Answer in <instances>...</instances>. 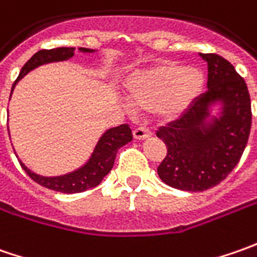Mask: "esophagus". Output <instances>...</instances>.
<instances>
[{"mask_svg":"<svg viewBox=\"0 0 257 257\" xmlns=\"http://www.w3.org/2000/svg\"><path fill=\"white\" fill-rule=\"evenodd\" d=\"M133 137L136 140H146L149 137H152V132L149 128H144V127H139L133 132Z\"/></svg>","mask_w":257,"mask_h":257,"instance_id":"1","label":"esophagus"}]
</instances>
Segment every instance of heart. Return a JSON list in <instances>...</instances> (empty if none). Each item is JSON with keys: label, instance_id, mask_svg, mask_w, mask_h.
Wrapping results in <instances>:
<instances>
[{"label": "heart", "instance_id": "b5f03b06", "mask_svg": "<svg viewBox=\"0 0 257 257\" xmlns=\"http://www.w3.org/2000/svg\"><path fill=\"white\" fill-rule=\"evenodd\" d=\"M206 75L200 67L159 61L137 70L124 81L128 104L137 111H153L163 123L180 120L202 95Z\"/></svg>", "mask_w": 257, "mask_h": 257}]
</instances>
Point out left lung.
Listing matches in <instances>:
<instances>
[{"label": "left lung", "instance_id": "obj_1", "mask_svg": "<svg viewBox=\"0 0 257 257\" xmlns=\"http://www.w3.org/2000/svg\"><path fill=\"white\" fill-rule=\"evenodd\" d=\"M207 63V91L177 121L157 132L167 156L157 167L167 186L187 192L212 189L230 174L247 144L252 108L247 85L227 60L200 54Z\"/></svg>", "mask_w": 257, "mask_h": 257}]
</instances>
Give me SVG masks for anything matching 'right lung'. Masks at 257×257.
<instances>
[{
    "instance_id": "right-lung-1",
    "label": "right lung",
    "mask_w": 257,
    "mask_h": 257,
    "mask_svg": "<svg viewBox=\"0 0 257 257\" xmlns=\"http://www.w3.org/2000/svg\"><path fill=\"white\" fill-rule=\"evenodd\" d=\"M74 47H60V48H53V50H41L35 53L21 68L20 75L11 88V95L18 81L30 71H33L41 65L67 61L74 57ZM78 51L88 53V54L95 53V50H90V48H78ZM132 140H133V134L128 124H121L118 127L108 128L100 136L93 153L90 154V157L87 159L84 164L74 169L73 172L60 174V176H41L33 172L31 169H28L21 160H20V164L35 183L44 186L50 190L60 193H81L88 189H93L103 182L104 177L113 169L115 154L118 152V149Z\"/></svg>"
}]
</instances>
